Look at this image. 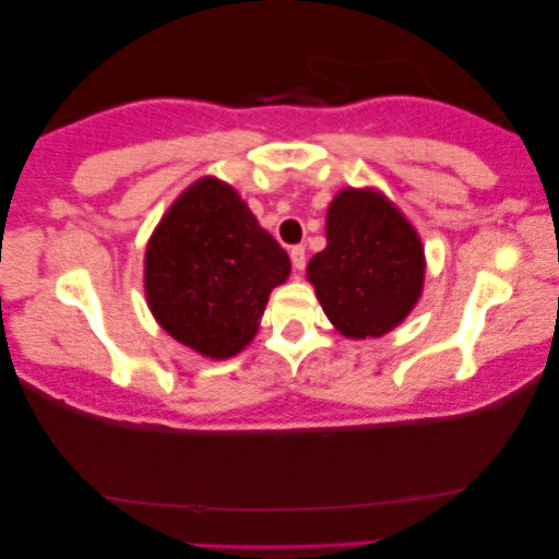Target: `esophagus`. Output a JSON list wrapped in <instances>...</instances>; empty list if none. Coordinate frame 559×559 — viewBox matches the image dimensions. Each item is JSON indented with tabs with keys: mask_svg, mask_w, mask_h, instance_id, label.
Wrapping results in <instances>:
<instances>
[{
	"mask_svg": "<svg viewBox=\"0 0 559 559\" xmlns=\"http://www.w3.org/2000/svg\"><path fill=\"white\" fill-rule=\"evenodd\" d=\"M289 259H293L295 272H302L305 270V247H293V249H289Z\"/></svg>",
	"mask_w": 559,
	"mask_h": 559,
	"instance_id": "esophagus-1",
	"label": "esophagus"
}]
</instances>
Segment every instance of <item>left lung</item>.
Returning <instances> with one entry per match:
<instances>
[{"instance_id":"1","label":"left lung","mask_w":559,"mask_h":559,"mask_svg":"<svg viewBox=\"0 0 559 559\" xmlns=\"http://www.w3.org/2000/svg\"><path fill=\"white\" fill-rule=\"evenodd\" d=\"M425 247L379 188H343L325 213V249L308 264L320 308L346 338H381L415 310Z\"/></svg>"}]
</instances>
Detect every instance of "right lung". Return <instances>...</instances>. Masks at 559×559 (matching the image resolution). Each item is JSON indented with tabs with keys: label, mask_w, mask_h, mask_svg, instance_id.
Wrapping results in <instances>:
<instances>
[{
	"label": "right lung",
	"mask_w": 559,
	"mask_h": 559,
	"mask_svg": "<svg viewBox=\"0 0 559 559\" xmlns=\"http://www.w3.org/2000/svg\"><path fill=\"white\" fill-rule=\"evenodd\" d=\"M287 251L228 182L205 175L175 198L144 249V295L159 328L211 361L254 341Z\"/></svg>",
	"instance_id": "obj_1"
}]
</instances>
